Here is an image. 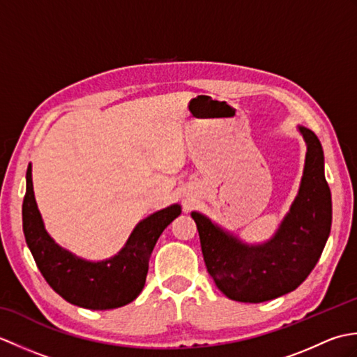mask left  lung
I'll list each match as a JSON object with an SVG mask.
<instances>
[{"mask_svg":"<svg viewBox=\"0 0 357 357\" xmlns=\"http://www.w3.org/2000/svg\"><path fill=\"white\" fill-rule=\"evenodd\" d=\"M307 144L299 192L276 233L247 244L199 211H192L207 271L227 298L238 302L276 299L296 290L319 261L331 230V193L317 136L298 126Z\"/></svg>","mask_w":357,"mask_h":357,"instance_id":"left-lung-1","label":"left lung"}]
</instances>
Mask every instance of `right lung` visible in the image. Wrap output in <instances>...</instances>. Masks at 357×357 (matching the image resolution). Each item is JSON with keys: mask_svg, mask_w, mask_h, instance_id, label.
Instances as JSON below:
<instances>
[{"mask_svg": "<svg viewBox=\"0 0 357 357\" xmlns=\"http://www.w3.org/2000/svg\"><path fill=\"white\" fill-rule=\"evenodd\" d=\"M179 204L165 207L142 219L119 252L104 261H87L58 245L47 233L38 210L32 164L26 173L22 201V231L27 247L47 284L63 299L89 310H110L130 304L146 284L150 255L158 238L174 218Z\"/></svg>", "mask_w": 357, "mask_h": 357, "instance_id": "add662e5", "label": "right lung"}]
</instances>
